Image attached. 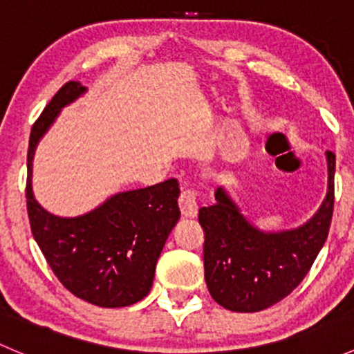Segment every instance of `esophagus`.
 <instances>
[{"label": "esophagus", "instance_id": "1", "mask_svg": "<svg viewBox=\"0 0 354 354\" xmlns=\"http://www.w3.org/2000/svg\"><path fill=\"white\" fill-rule=\"evenodd\" d=\"M178 203H180V210L185 217H197L198 203H197V192H195V188H183Z\"/></svg>", "mask_w": 354, "mask_h": 354}]
</instances>
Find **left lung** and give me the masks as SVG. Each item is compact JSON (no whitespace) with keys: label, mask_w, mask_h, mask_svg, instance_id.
<instances>
[{"label":"left lung","mask_w":354,"mask_h":354,"mask_svg":"<svg viewBox=\"0 0 354 354\" xmlns=\"http://www.w3.org/2000/svg\"><path fill=\"white\" fill-rule=\"evenodd\" d=\"M326 198L312 219L295 230H259L223 187H217L214 205L198 210L205 233V283L221 306L231 312H260L286 298L308 274L326 243L334 210V152L326 151Z\"/></svg>","instance_id":"left-lung-1"}]
</instances>
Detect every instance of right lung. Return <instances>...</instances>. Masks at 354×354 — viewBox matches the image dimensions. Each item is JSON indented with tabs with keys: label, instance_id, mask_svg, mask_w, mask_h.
<instances>
[{
	"label": "right lung",
	"instance_id": "obj_1",
	"mask_svg": "<svg viewBox=\"0 0 354 354\" xmlns=\"http://www.w3.org/2000/svg\"><path fill=\"white\" fill-rule=\"evenodd\" d=\"M85 92L80 82H68L32 127L25 188L28 221L34 240L68 291L92 305L120 308L151 291L157 259L180 219V183L171 178L121 192L77 217L55 216L41 207L32 192L35 149L62 109Z\"/></svg>",
	"mask_w": 354,
	"mask_h": 354
}]
</instances>
